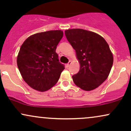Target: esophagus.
Here are the masks:
<instances>
[{
  "instance_id": "1",
  "label": "esophagus",
  "mask_w": 131,
  "mask_h": 131,
  "mask_svg": "<svg viewBox=\"0 0 131 131\" xmlns=\"http://www.w3.org/2000/svg\"><path fill=\"white\" fill-rule=\"evenodd\" d=\"M71 63H72V61H69V62L67 64V67H70V66L71 65Z\"/></svg>"
}]
</instances>
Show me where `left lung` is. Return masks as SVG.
<instances>
[{
    "mask_svg": "<svg viewBox=\"0 0 131 131\" xmlns=\"http://www.w3.org/2000/svg\"><path fill=\"white\" fill-rule=\"evenodd\" d=\"M64 33L80 63L79 72L72 76L74 83L86 91L98 88L107 79L113 63L108 43L99 34L87 30L70 29Z\"/></svg>",
    "mask_w": 131,
    "mask_h": 131,
    "instance_id": "1",
    "label": "left lung"
}]
</instances>
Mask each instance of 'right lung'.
<instances>
[{"label":"right lung","mask_w":131,"mask_h":131,"mask_svg":"<svg viewBox=\"0 0 131 131\" xmlns=\"http://www.w3.org/2000/svg\"><path fill=\"white\" fill-rule=\"evenodd\" d=\"M63 36L61 30L36 33L25 40L17 57V65L24 81L40 92L58 82L64 65L59 62L57 45Z\"/></svg>","instance_id":"right-lung-1"}]
</instances>
